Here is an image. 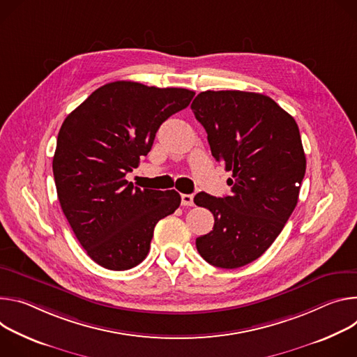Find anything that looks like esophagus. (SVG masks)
Instances as JSON below:
<instances>
[{"label": "esophagus", "instance_id": "1", "mask_svg": "<svg viewBox=\"0 0 357 357\" xmlns=\"http://www.w3.org/2000/svg\"><path fill=\"white\" fill-rule=\"evenodd\" d=\"M181 206H187V207L194 206L192 194H181Z\"/></svg>", "mask_w": 357, "mask_h": 357}]
</instances>
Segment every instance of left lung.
<instances>
[{"label":"left lung","instance_id":"1","mask_svg":"<svg viewBox=\"0 0 357 357\" xmlns=\"http://www.w3.org/2000/svg\"><path fill=\"white\" fill-rule=\"evenodd\" d=\"M191 110L215 160L232 172L231 195L194 197L214 215L213 231L195 247L214 266L240 268L272 245L296 207L306 170L299 129L278 103L254 92L206 91Z\"/></svg>","mask_w":357,"mask_h":357}]
</instances>
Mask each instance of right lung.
Returning a JSON list of instances; mask_svg holds the SVG:
<instances>
[{
  "instance_id": "obj_1",
  "label": "right lung",
  "mask_w": 357,
  "mask_h": 357,
  "mask_svg": "<svg viewBox=\"0 0 357 357\" xmlns=\"http://www.w3.org/2000/svg\"><path fill=\"white\" fill-rule=\"evenodd\" d=\"M194 95L116 81L96 89L63 121L52 162L58 199L77 241L100 266L139 265L155 224L178 208L177 191L142 190L126 174L147 155L160 125Z\"/></svg>"
}]
</instances>
